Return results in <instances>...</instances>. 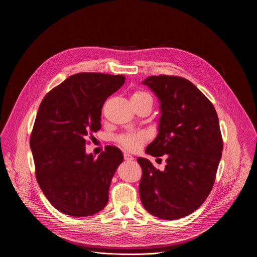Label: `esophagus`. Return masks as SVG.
I'll return each mask as SVG.
<instances>
[{
  "instance_id": "34e87169",
  "label": "esophagus",
  "mask_w": 257,
  "mask_h": 257,
  "mask_svg": "<svg viewBox=\"0 0 257 257\" xmlns=\"http://www.w3.org/2000/svg\"><path fill=\"white\" fill-rule=\"evenodd\" d=\"M124 158H125V160H127V161H131V160L134 159V157H133L132 155L128 154V153H124Z\"/></svg>"
}]
</instances>
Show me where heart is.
Instances as JSON below:
<instances>
[{"label": "heart", "mask_w": 257, "mask_h": 257, "mask_svg": "<svg viewBox=\"0 0 257 257\" xmlns=\"http://www.w3.org/2000/svg\"><path fill=\"white\" fill-rule=\"evenodd\" d=\"M146 97H150V94L143 90H137L133 92L131 100H140ZM146 139H147V136L145 132L136 131V132H128L125 134H121V136L117 138V142L121 147L125 148L126 150L134 151L139 149V148L143 145V143L146 141Z\"/></svg>", "instance_id": "heart-1"}]
</instances>
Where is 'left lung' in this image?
<instances>
[{
    "mask_svg": "<svg viewBox=\"0 0 257 257\" xmlns=\"http://www.w3.org/2000/svg\"><path fill=\"white\" fill-rule=\"evenodd\" d=\"M160 102L158 134L147 147L154 157L167 155L159 171L139 157L140 196L155 217L176 220L198 209L208 197L222 157L219 117L211 102L191 81L159 75L144 80Z\"/></svg>",
    "mask_w": 257,
    "mask_h": 257,
    "instance_id": "left-lung-1",
    "label": "left lung"
}]
</instances>
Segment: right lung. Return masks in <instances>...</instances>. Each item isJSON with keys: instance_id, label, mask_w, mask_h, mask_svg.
<instances>
[{"instance_id": "add662e5", "label": "right lung", "mask_w": 257, "mask_h": 257, "mask_svg": "<svg viewBox=\"0 0 257 257\" xmlns=\"http://www.w3.org/2000/svg\"><path fill=\"white\" fill-rule=\"evenodd\" d=\"M125 82L123 75L79 73L49 91L30 137L37 182L64 214L88 217L102 210L123 153L107 146L98 158L85 153L86 138L101 129V111Z\"/></svg>"}]
</instances>
